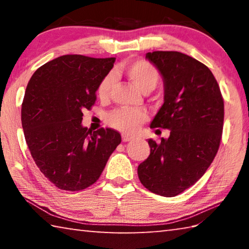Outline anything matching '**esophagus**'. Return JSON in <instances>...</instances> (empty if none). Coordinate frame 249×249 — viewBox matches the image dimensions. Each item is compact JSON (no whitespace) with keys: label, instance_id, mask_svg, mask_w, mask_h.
I'll return each instance as SVG.
<instances>
[{"label":"esophagus","instance_id":"obj_1","mask_svg":"<svg viewBox=\"0 0 249 249\" xmlns=\"http://www.w3.org/2000/svg\"><path fill=\"white\" fill-rule=\"evenodd\" d=\"M122 140H123V142H132L134 140V137L129 136V135H123V136H122Z\"/></svg>","mask_w":249,"mask_h":249}]
</instances>
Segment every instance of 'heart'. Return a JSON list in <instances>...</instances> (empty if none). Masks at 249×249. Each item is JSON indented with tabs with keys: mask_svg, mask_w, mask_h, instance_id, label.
Returning <instances> with one entry per match:
<instances>
[{
	"mask_svg": "<svg viewBox=\"0 0 249 249\" xmlns=\"http://www.w3.org/2000/svg\"><path fill=\"white\" fill-rule=\"evenodd\" d=\"M124 72L130 79L135 86L141 91H153L160 81V72L151 62L147 60H135L123 67ZM114 74L108 73L101 80L98 86V95L101 100L107 99L114 86ZM147 115L144 109L119 108L107 116V122L109 126L124 133H134L140 126L146 122Z\"/></svg>",
	"mask_w": 249,
	"mask_h": 249,
	"instance_id": "obj_1",
	"label": "heart"
}]
</instances>
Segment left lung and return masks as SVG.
<instances>
[{
	"mask_svg": "<svg viewBox=\"0 0 249 249\" xmlns=\"http://www.w3.org/2000/svg\"><path fill=\"white\" fill-rule=\"evenodd\" d=\"M163 79V104L151 128L170 129L168 140H148L150 155L138 166L142 184L175 196L195 184L220 147L224 101L216 79L202 62L179 52L147 53ZM160 130V129H157Z\"/></svg>",
	"mask_w": 249,
	"mask_h": 249,
	"instance_id": "1",
	"label": "left lung"
}]
</instances>
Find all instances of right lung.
<instances>
[{"instance_id": "right-lung-1", "label": "right lung", "mask_w": 249, "mask_h": 249, "mask_svg": "<svg viewBox=\"0 0 249 249\" xmlns=\"http://www.w3.org/2000/svg\"><path fill=\"white\" fill-rule=\"evenodd\" d=\"M115 58L65 54L37 69L22 103V126L33 159L61 190L80 191L100 178L121 144L112 128L83 127V109L95 103L98 86Z\"/></svg>"}]
</instances>
